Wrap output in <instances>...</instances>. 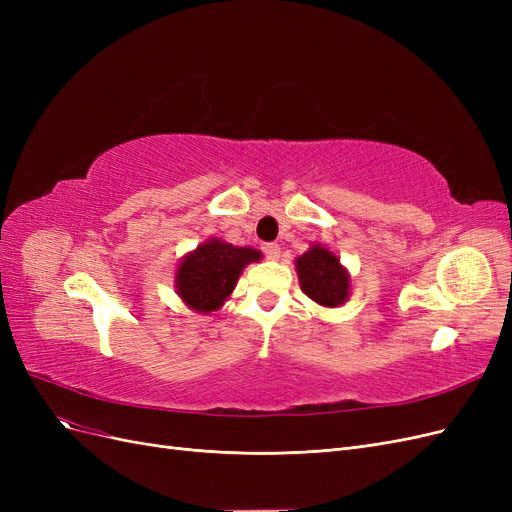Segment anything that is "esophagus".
Instances as JSON below:
<instances>
[{"label": "esophagus", "mask_w": 512, "mask_h": 512, "mask_svg": "<svg viewBox=\"0 0 512 512\" xmlns=\"http://www.w3.org/2000/svg\"><path fill=\"white\" fill-rule=\"evenodd\" d=\"M262 252H265V256H267L269 260H277V258H280V254H282L280 245H275V243H267L265 247H262Z\"/></svg>", "instance_id": "obj_1"}]
</instances>
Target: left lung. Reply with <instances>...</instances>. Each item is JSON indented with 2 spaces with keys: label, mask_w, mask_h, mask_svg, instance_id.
<instances>
[{
  "label": "left lung",
  "mask_w": 512,
  "mask_h": 512,
  "mask_svg": "<svg viewBox=\"0 0 512 512\" xmlns=\"http://www.w3.org/2000/svg\"><path fill=\"white\" fill-rule=\"evenodd\" d=\"M297 271L301 288L312 301L324 307H337L346 301L350 277L329 250L314 245L297 258Z\"/></svg>",
  "instance_id": "left-lung-1"
}]
</instances>
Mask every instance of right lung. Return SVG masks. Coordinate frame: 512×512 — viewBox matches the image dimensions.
I'll list each match as a JSON object with an SVG mask.
<instances>
[{
  "label": "right lung",
  "mask_w": 512,
  "mask_h": 512,
  "mask_svg": "<svg viewBox=\"0 0 512 512\" xmlns=\"http://www.w3.org/2000/svg\"><path fill=\"white\" fill-rule=\"evenodd\" d=\"M260 260L252 247H235L211 239L185 256L177 271L179 297L198 312H215L235 290L247 262Z\"/></svg>",
  "instance_id": "right-lung-1"
}]
</instances>
